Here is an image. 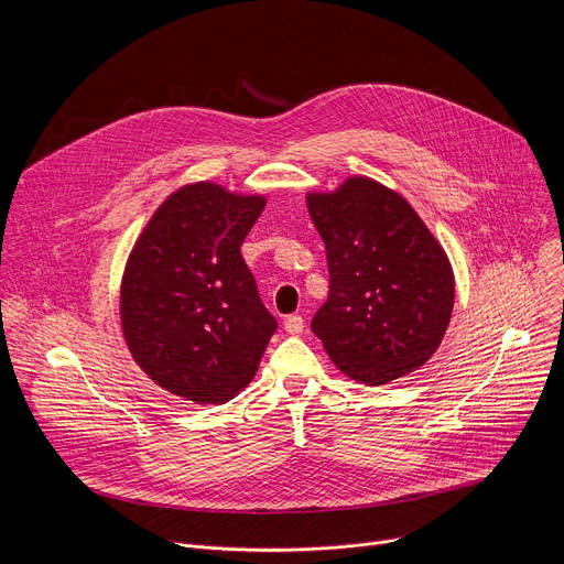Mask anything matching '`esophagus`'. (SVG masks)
<instances>
[{"mask_svg": "<svg viewBox=\"0 0 564 564\" xmlns=\"http://www.w3.org/2000/svg\"><path fill=\"white\" fill-rule=\"evenodd\" d=\"M303 328H305L303 316H299V314H290V316L283 321V330H285L288 335H299V333H303Z\"/></svg>", "mask_w": 564, "mask_h": 564, "instance_id": "1", "label": "esophagus"}]
</instances>
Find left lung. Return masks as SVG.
Here are the masks:
<instances>
[{"label": "left lung", "instance_id": "left-lung-1", "mask_svg": "<svg viewBox=\"0 0 564 564\" xmlns=\"http://www.w3.org/2000/svg\"><path fill=\"white\" fill-rule=\"evenodd\" d=\"M326 243L330 294L312 333L357 383L383 386L422 368L440 348L455 303V274L440 240L399 192L348 176L307 192Z\"/></svg>", "mask_w": 564, "mask_h": 564}]
</instances>
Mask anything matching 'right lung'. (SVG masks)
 Returning a JSON list of instances; mask_svg holds the SVG:
<instances>
[{"mask_svg": "<svg viewBox=\"0 0 564 564\" xmlns=\"http://www.w3.org/2000/svg\"><path fill=\"white\" fill-rule=\"evenodd\" d=\"M265 203L187 183L158 205L124 263V344L155 386L194 404H225L243 390L276 330L240 257Z\"/></svg>", "mask_w": 564, "mask_h": 564, "instance_id": "1", "label": "right lung"}]
</instances>
